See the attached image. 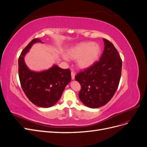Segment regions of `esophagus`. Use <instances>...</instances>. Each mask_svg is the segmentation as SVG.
<instances>
[{"instance_id":"34e87169","label":"esophagus","mask_w":147,"mask_h":147,"mask_svg":"<svg viewBox=\"0 0 147 147\" xmlns=\"http://www.w3.org/2000/svg\"><path fill=\"white\" fill-rule=\"evenodd\" d=\"M75 74L74 72H71V77H72V80H74L75 79Z\"/></svg>"}]
</instances>
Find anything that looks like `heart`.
<instances>
[{
  "mask_svg": "<svg viewBox=\"0 0 147 147\" xmlns=\"http://www.w3.org/2000/svg\"><path fill=\"white\" fill-rule=\"evenodd\" d=\"M100 47L93 42H83L71 48L67 52V56L71 59H77L79 67L86 69L90 67L98 59L100 53ZM63 58L68 61V57L64 56Z\"/></svg>",
  "mask_w": 147,
  "mask_h": 147,
  "instance_id": "1",
  "label": "heart"
}]
</instances>
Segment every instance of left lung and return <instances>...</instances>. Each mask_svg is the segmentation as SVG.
<instances>
[{
	"label": "left lung",
	"instance_id": "1",
	"mask_svg": "<svg viewBox=\"0 0 147 147\" xmlns=\"http://www.w3.org/2000/svg\"><path fill=\"white\" fill-rule=\"evenodd\" d=\"M100 60L75 75L81 84L79 98L88 107L97 109L109 102L116 92L121 74L122 61L113 44L103 38Z\"/></svg>",
	"mask_w": 147,
	"mask_h": 147
}]
</instances>
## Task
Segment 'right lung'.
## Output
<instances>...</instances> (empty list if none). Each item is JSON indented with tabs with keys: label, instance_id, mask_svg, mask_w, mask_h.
I'll list each match as a JSON object with an SVG mask.
<instances>
[{
	"label": "right lung",
	"instance_id": "1",
	"mask_svg": "<svg viewBox=\"0 0 147 147\" xmlns=\"http://www.w3.org/2000/svg\"><path fill=\"white\" fill-rule=\"evenodd\" d=\"M35 43H43L34 38L26 47L18 59V74L22 89L34 104L40 107L48 108L60 99L65 86L71 81L69 69H63L57 65L40 72L30 70L24 62V57Z\"/></svg>",
	"mask_w": 147,
	"mask_h": 147
}]
</instances>
